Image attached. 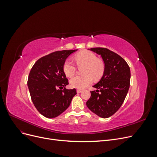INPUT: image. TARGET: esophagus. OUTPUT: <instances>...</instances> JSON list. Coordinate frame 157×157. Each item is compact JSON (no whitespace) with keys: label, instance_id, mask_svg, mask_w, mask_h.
I'll list each match as a JSON object with an SVG mask.
<instances>
[{"label":"esophagus","instance_id":"obj_1","mask_svg":"<svg viewBox=\"0 0 157 157\" xmlns=\"http://www.w3.org/2000/svg\"><path fill=\"white\" fill-rule=\"evenodd\" d=\"M82 91V90H80V89H77V93H80Z\"/></svg>","mask_w":157,"mask_h":157}]
</instances>
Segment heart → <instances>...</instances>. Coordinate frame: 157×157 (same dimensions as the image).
Returning <instances> with one entry per match:
<instances>
[{"mask_svg": "<svg viewBox=\"0 0 157 157\" xmlns=\"http://www.w3.org/2000/svg\"><path fill=\"white\" fill-rule=\"evenodd\" d=\"M75 59L78 67L82 69V75L76 76L70 80L71 86L78 89L84 88L92 83L93 78H100L105 71V65L102 61L98 59L97 56L91 52L84 51L76 54ZM65 75L71 77L75 74L77 67L70 59H66L63 66Z\"/></svg>", "mask_w": 157, "mask_h": 157, "instance_id": "1", "label": "heart"}]
</instances>
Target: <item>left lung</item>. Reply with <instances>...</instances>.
Segmentation results:
<instances>
[{"mask_svg": "<svg viewBox=\"0 0 157 157\" xmlns=\"http://www.w3.org/2000/svg\"><path fill=\"white\" fill-rule=\"evenodd\" d=\"M101 55L105 71L100 81L93 86L91 96L86 102L89 109L106 118L114 115L124 102L130 88V69L121 56L105 48H90Z\"/></svg>", "mask_w": 157, "mask_h": 157, "instance_id": "left-lung-1", "label": "left lung"}]
</instances>
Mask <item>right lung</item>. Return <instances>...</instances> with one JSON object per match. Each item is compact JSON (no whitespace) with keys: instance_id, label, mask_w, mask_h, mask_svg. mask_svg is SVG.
<instances>
[{"instance_id":"1","label":"right lung","mask_w":157,"mask_h":157,"mask_svg":"<svg viewBox=\"0 0 157 157\" xmlns=\"http://www.w3.org/2000/svg\"><path fill=\"white\" fill-rule=\"evenodd\" d=\"M77 50L56 51L42 57L33 65L27 80L35 107L49 118L61 115L77 94L76 89H66L68 79L63 66L67 57Z\"/></svg>"}]
</instances>
